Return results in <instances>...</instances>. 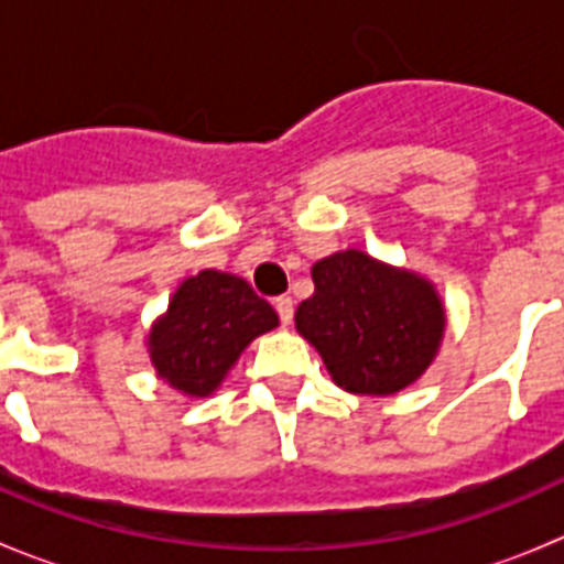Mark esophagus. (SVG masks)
<instances>
[{"mask_svg": "<svg viewBox=\"0 0 564 564\" xmlns=\"http://www.w3.org/2000/svg\"><path fill=\"white\" fill-rule=\"evenodd\" d=\"M273 307H276L282 325H291L293 322V299L291 296H276L273 299Z\"/></svg>", "mask_w": 564, "mask_h": 564, "instance_id": "esophagus-1", "label": "esophagus"}]
</instances>
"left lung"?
Returning <instances> with one entry per match:
<instances>
[{"label":"left lung","instance_id":"8db88e82","mask_svg":"<svg viewBox=\"0 0 564 564\" xmlns=\"http://www.w3.org/2000/svg\"><path fill=\"white\" fill-rule=\"evenodd\" d=\"M296 330L352 395H395L437 356L446 313L430 279L347 248L318 259Z\"/></svg>","mask_w":564,"mask_h":564}]
</instances>
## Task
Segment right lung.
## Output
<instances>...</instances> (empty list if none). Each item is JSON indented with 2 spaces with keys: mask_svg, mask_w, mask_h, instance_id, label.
Here are the masks:
<instances>
[{
  "mask_svg": "<svg viewBox=\"0 0 564 564\" xmlns=\"http://www.w3.org/2000/svg\"><path fill=\"white\" fill-rule=\"evenodd\" d=\"M276 325V311L246 279L200 271L174 291L169 311L149 330V358L169 387L208 398L239 352Z\"/></svg>",
  "mask_w": 564,
  "mask_h": 564,
  "instance_id": "1",
  "label": "right lung"
}]
</instances>
